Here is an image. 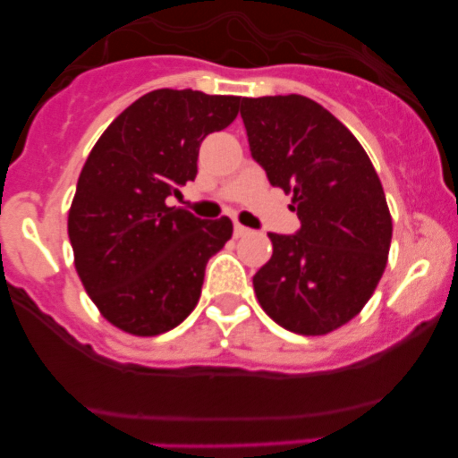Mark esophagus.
<instances>
[{
    "instance_id": "1",
    "label": "esophagus",
    "mask_w": 458,
    "mask_h": 458,
    "mask_svg": "<svg viewBox=\"0 0 458 458\" xmlns=\"http://www.w3.org/2000/svg\"><path fill=\"white\" fill-rule=\"evenodd\" d=\"M246 234H250V228H246L242 224H234V237H246Z\"/></svg>"
}]
</instances>
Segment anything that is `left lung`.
<instances>
[{
	"instance_id": "obj_1",
	"label": "left lung",
	"mask_w": 458,
	"mask_h": 458,
	"mask_svg": "<svg viewBox=\"0 0 458 458\" xmlns=\"http://www.w3.org/2000/svg\"><path fill=\"white\" fill-rule=\"evenodd\" d=\"M242 119L252 159L293 195L301 221L297 234H267L257 299L285 330L327 335L363 310L386 270L392 216L381 179L357 137L308 97H243Z\"/></svg>"
}]
</instances>
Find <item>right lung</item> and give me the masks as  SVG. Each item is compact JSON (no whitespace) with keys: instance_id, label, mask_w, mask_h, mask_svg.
<instances>
[{"instance_id":"obj_1","label":"right lung","mask_w":458,"mask_h":458,"mask_svg":"<svg viewBox=\"0 0 458 458\" xmlns=\"http://www.w3.org/2000/svg\"><path fill=\"white\" fill-rule=\"evenodd\" d=\"M242 97L152 90L128 106L88 155L68 212L75 267L104 318L135 336L177 327L201 297L206 263L233 221L168 206L195 182L206 135L234 122Z\"/></svg>"}]
</instances>
